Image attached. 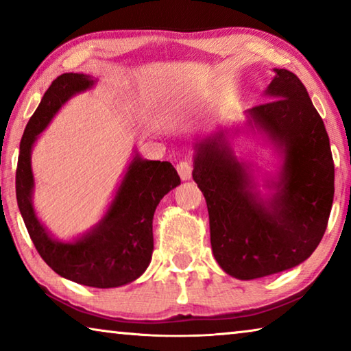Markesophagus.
<instances>
[{"label": "esophagus", "instance_id": "obj_1", "mask_svg": "<svg viewBox=\"0 0 351 351\" xmlns=\"http://www.w3.org/2000/svg\"><path fill=\"white\" fill-rule=\"evenodd\" d=\"M176 170H178V173H180L182 181H189L190 178H192V165H190V162H187V161H181L180 164H178Z\"/></svg>", "mask_w": 351, "mask_h": 351}]
</instances>
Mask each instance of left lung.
I'll return each instance as SVG.
<instances>
[{"instance_id":"8db88e82","label":"left lung","mask_w":351,"mask_h":351,"mask_svg":"<svg viewBox=\"0 0 351 351\" xmlns=\"http://www.w3.org/2000/svg\"><path fill=\"white\" fill-rule=\"evenodd\" d=\"M265 97L269 102L245 111L243 133L272 147L274 173L260 175L252 161L237 156L230 139L240 128L218 130L193 145L192 175L209 210L212 252L239 280L277 274L310 257L335 197L330 139L304 83L274 68Z\"/></svg>"}]
</instances>
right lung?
Listing matches in <instances>:
<instances>
[{
    "mask_svg": "<svg viewBox=\"0 0 351 351\" xmlns=\"http://www.w3.org/2000/svg\"><path fill=\"white\" fill-rule=\"evenodd\" d=\"M96 82L88 74L66 73L47 88L20 142L16 201L35 249L52 271L85 287L117 288L134 282L150 265L154 210L164 195L181 184L173 165L148 161L134 150L102 218L69 241L56 239L40 221L34 207V144L62 106L75 94L91 90Z\"/></svg>",
    "mask_w": 351,
    "mask_h": 351,
    "instance_id": "add662e5",
    "label": "right lung"
}]
</instances>
